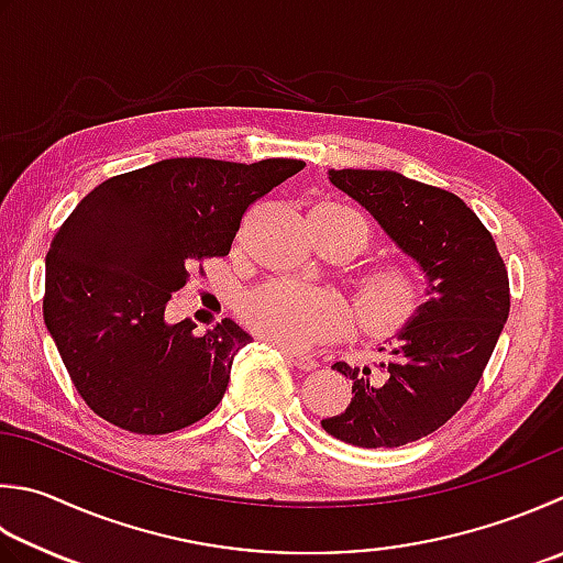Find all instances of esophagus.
<instances>
[{
	"instance_id": "1",
	"label": "esophagus",
	"mask_w": 563,
	"mask_h": 563,
	"mask_svg": "<svg viewBox=\"0 0 563 563\" xmlns=\"http://www.w3.org/2000/svg\"><path fill=\"white\" fill-rule=\"evenodd\" d=\"M282 355L289 360V363L294 365V367H299V369H303V373H311V369H316L318 367V363L313 357H309V355H301V353H294V350H282Z\"/></svg>"
}]
</instances>
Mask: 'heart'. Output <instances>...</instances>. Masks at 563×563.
Instances as JSON below:
<instances>
[{
  "label": "heart",
  "instance_id": "heart-1",
  "mask_svg": "<svg viewBox=\"0 0 563 563\" xmlns=\"http://www.w3.org/2000/svg\"><path fill=\"white\" fill-rule=\"evenodd\" d=\"M343 222L355 225L360 247L367 242V222L341 203H323ZM419 294V282L407 264H379L357 284V306L365 321L375 328H389L407 318ZM242 316L254 333L282 347H306L328 341L345 331L347 306L331 289H316L291 282H269L254 289Z\"/></svg>",
  "mask_w": 563,
  "mask_h": 563
}]
</instances>
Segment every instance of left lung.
I'll list each match as a JSON object with an SVG mask.
<instances>
[{
    "instance_id": "1",
    "label": "left lung",
    "mask_w": 563,
    "mask_h": 563,
    "mask_svg": "<svg viewBox=\"0 0 563 563\" xmlns=\"http://www.w3.org/2000/svg\"><path fill=\"white\" fill-rule=\"evenodd\" d=\"M328 181L417 264L423 296L377 347L382 363L333 365L353 379V399L321 427L360 449L405 446L443 427L478 385L510 313L505 262L478 216L449 190L369 168H328Z\"/></svg>"
}]
</instances>
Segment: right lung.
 <instances>
[{"instance_id":"add662e5","label":"right lung","mask_w":563,"mask_h":563,"mask_svg":"<svg viewBox=\"0 0 563 563\" xmlns=\"http://www.w3.org/2000/svg\"><path fill=\"white\" fill-rule=\"evenodd\" d=\"M181 156L112 176L63 222L46 254L44 321L78 395L132 433H172L213 411L252 335L232 318L203 335L168 323L190 269L230 252L250 203L299 174Z\"/></svg>"}]
</instances>
